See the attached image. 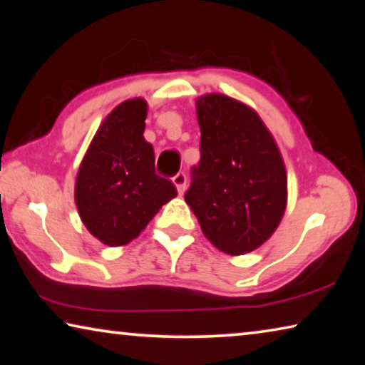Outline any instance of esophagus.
I'll list each match as a JSON object with an SVG mask.
<instances>
[{
  "label": "esophagus",
  "mask_w": 365,
  "mask_h": 365,
  "mask_svg": "<svg viewBox=\"0 0 365 365\" xmlns=\"http://www.w3.org/2000/svg\"><path fill=\"white\" fill-rule=\"evenodd\" d=\"M172 182H174V185L177 187V191L178 193H183L185 191V187H187V175L183 174V172H178L177 175L172 177Z\"/></svg>",
  "instance_id": "1"
}]
</instances>
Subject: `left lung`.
Segmentation results:
<instances>
[{
	"label": "left lung",
	"instance_id": "8db88e82",
	"mask_svg": "<svg viewBox=\"0 0 365 365\" xmlns=\"http://www.w3.org/2000/svg\"><path fill=\"white\" fill-rule=\"evenodd\" d=\"M201 159L185 201L215 248L255 251L279 227L287 207L282 154L255 109L209 93L196 100Z\"/></svg>",
	"mask_w": 365,
	"mask_h": 365
}]
</instances>
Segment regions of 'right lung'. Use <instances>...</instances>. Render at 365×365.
<instances>
[{"mask_svg": "<svg viewBox=\"0 0 365 365\" xmlns=\"http://www.w3.org/2000/svg\"><path fill=\"white\" fill-rule=\"evenodd\" d=\"M148 104L120 103L98 128L80 164L76 205L88 232L108 246L137 238L158 211L177 196L174 183L154 170L153 146L143 137Z\"/></svg>", "mask_w": 365, "mask_h": 365, "instance_id": "obj_1", "label": "right lung"}]
</instances>
